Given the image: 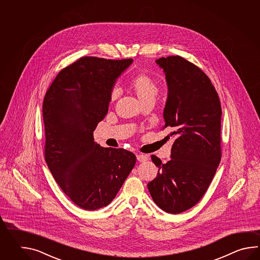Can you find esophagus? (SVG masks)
<instances>
[{
  "mask_svg": "<svg viewBox=\"0 0 260 260\" xmlns=\"http://www.w3.org/2000/svg\"><path fill=\"white\" fill-rule=\"evenodd\" d=\"M137 159L138 161H145V160H149V157L145 154H137Z\"/></svg>",
  "mask_w": 260,
  "mask_h": 260,
  "instance_id": "obj_1",
  "label": "esophagus"
}]
</instances>
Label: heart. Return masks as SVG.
<instances>
[{
  "label": "heart",
  "mask_w": 260,
  "mask_h": 260,
  "mask_svg": "<svg viewBox=\"0 0 260 260\" xmlns=\"http://www.w3.org/2000/svg\"><path fill=\"white\" fill-rule=\"evenodd\" d=\"M129 89L142 105L148 103L154 104L160 90L158 83L147 73H139L133 77L129 82ZM117 95L118 92L116 89H113L111 92V101L116 100Z\"/></svg>",
  "instance_id": "obj_1"
}]
</instances>
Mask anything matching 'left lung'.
I'll return each mask as SVG.
<instances>
[{"label": "left lung", "mask_w": 260, "mask_h": 260, "mask_svg": "<svg viewBox=\"0 0 260 260\" xmlns=\"http://www.w3.org/2000/svg\"><path fill=\"white\" fill-rule=\"evenodd\" d=\"M168 95L165 125L176 139L171 160L166 164L154 155L156 178L148 184L160 209L179 214L196 205L210 185L221 160L220 101L210 79L200 68L179 55L160 57Z\"/></svg>", "instance_id": "obj_1"}]
</instances>
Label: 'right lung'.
Here are the masks:
<instances>
[{"label":"right lung","instance_id":"add662e5","mask_svg":"<svg viewBox=\"0 0 260 260\" xmlns=\"http://www.w3.org/2000/svg\"><path fill=\"white\" fill-rule=\"evenodd\" d=\"M132 62L83 56L59 72L44 96L45 161L64 193L84 210L111 204L136 164L133 152L103 148L93 136L117 78Z\"/></svg>","mask_w":260,"mask_h":260}]
</instances>
